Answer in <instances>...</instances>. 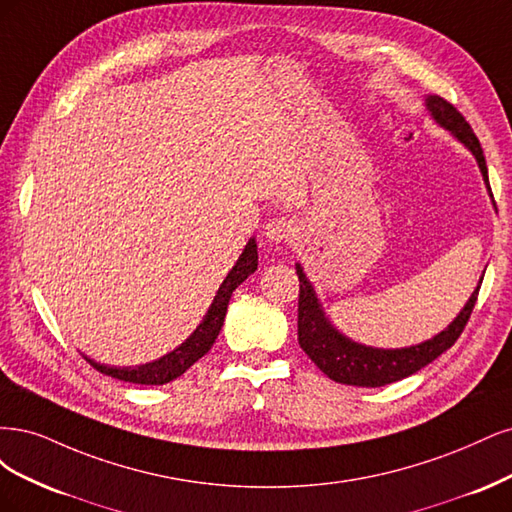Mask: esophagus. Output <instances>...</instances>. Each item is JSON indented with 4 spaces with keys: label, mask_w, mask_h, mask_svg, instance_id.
Wrapping results in <instances>:
<instances>
[{
    "label": "esophagus",
    "mask_w": 512,
    "mask_h": 512,
    "mask_svg": "<svg viewBox=\"0 0 512 512\" xmlns=\"http://www.w3.org/2000/svg\"><path fill=\"white\" fill-rule=\"evenodd\" d=\"M293 232H295V223L287 217H274L263 225V234H266V238L272 242L287 240L289 236H293Z\"/></svg>",
    "instance_id": "1"
}]
</instances>
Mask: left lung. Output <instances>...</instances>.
Returning a JSON list of instances; mask_svg holds the SVG:
<instances>
[{"label":"left lung","mask_w":512,"mask_h":512,"mask_svg":"<svg viewBox=\"0 0 512 512\" xmlns=\"http://www.w3.org/2000/svg\"><path fill=\"white\" fill-rule=\"evenodd\" d=\"M425 108L430 112V117L444 131H449L457 142L464 144L472 153L493 202L485 155H483L481 142H478V138L474 136L472 127L447 100H442L438 95H427ZM295 272H298V278H300V302H298L300 346L304 349V353L315 361L317 368L332 378V381L342 385H355V387H383L395 381H402V378L419 372L427 364H432L438 355L451 349L455 340L459 338V334L464 332V327L472 315L476 295H478V289H481L483 276H485L483 272L481 280H478V287L470 295V300L440 334L419 344L402 346V349H376V346L351 340L349 336H344L338 327H334V323L325 315L321 300L317 298V291L312 287L300 263H295Z\"/></svg>","instance_id":"left-lung-1"}]
</instances>
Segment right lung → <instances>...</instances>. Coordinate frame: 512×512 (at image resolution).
I'll list each match as a JSON object with an SVG mask.
<instances>
[{
  "label": "right lung",
  "mask_w": 512,
  "mask_h": 512,
  "mask_svg": "<svg viewBox=\"0 0 512 512\" xmlns=\"http://www.w3.org/2000/svg\"><path fill=\"white\" fill-rule=\"evenodd\" d=\"M255 270H257V242L255 238H251L246 242L242 255L236 261V266L229 270L217 295H214V300L208 306L202 323L193 329V334L183 344H178L174 351L166 353L163 357L148 361V364H142V366H108L87 357L85 353H82V357H85L97 372L119 378V381H125V383L166 385L174 381V378L185 374L197 359L204 357L210 351V346L214 344V340H217L223 327L229 298H232L236 287L242 285Z\"/></svg>",
  "instance_id": "add662e5"
}]
</instances>
